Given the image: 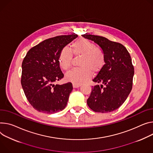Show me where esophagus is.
Listing matches in <instances>:
<instances>
[{
	"instance_id": "34e87169",
	"label": "esophagus",
	"mask_w": 153,
	"mask_h": 153,
	"mask_svg": "<svg viewBox=\"0 0 153 153\" xmlns=\"http://www.w3.org/2000/svg\"><path fill=\"white\" fill-rule=\"evenodd\" d=\"M80 86V85H77V84H73V88H78V87H79Z\"/></svg>"
}]
</instances>
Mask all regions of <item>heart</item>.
<instances>
[{
    "instance_id": "heart-1",
    "label": "heart",
    "mask_w": 153,
    "mask_h": 153,
    "mask_svg": "<svg viewBox=\"0 0 153 153\" xmlns=\"http://www.w3.org/2000/svg\"><path fill=\"white\" fill-rule=\"evenodd\" d=\"M76 57H82L79 66L66 75L67 80L80 85L90 79L91 74H98L105 63L104 51L85 38H80L72 45V52L69 48H63L59 54V63L63 70L68 71L73 62V54Z\"/></svg>"
}]
</instances>
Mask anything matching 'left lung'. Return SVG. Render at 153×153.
<instances>
[{
    "instance_id": "left-lung-1",
    "label": "left lung",
    "mask_w": 153,
    "mask_h": 153,
    "mask_svg": "<svg viewBox=\"0 0 153 153\" xmlns=\"http://www.w3.org/2000/svg\"><path fill=\"white\" fill-rule=\"evenodd\" d=\"M82 36L94 41L105 55L104 68L93 80L100 85L92 87L87 104L96 112H113L126 101L132 88L134 69L130 54L123 45L105 37L86 33Z\"/></svg>"
}]
</instances>
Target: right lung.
<instances>
[{
	"instance_id": "obj_1",
	"label": "right lung",
	"mask_w": 153,
	"mask_h": 153,
	"mask_svg": "<svg viewBox=\"0 0 153 153\" xmlns=\"http://www.w3.org/2000/svg\"><path fill=\"white\" fill-rule=\"evenodd\" d=\"M77 37L74 33L45 39L31 48L24 59L22 87L27 100L38 112L54 114L65 108L73 85L53 83L64 76L59 63L61 50Z\"/></svg>"
}]
</instances>
